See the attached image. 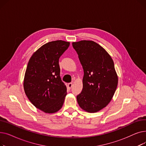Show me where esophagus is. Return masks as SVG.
<instances>
[{
  "label": "esophagus",
  "mask_w": 146,
  "mask_h": 146,
  "mask_svg": "<svg viewBox=\"0 0 146 146\" xmlns=\"http://www.w3.org/2000/svg\"><path fill=\"white\" fill-rule=\"evenodd\" d=\"M72 86H73V83H69L67 84V87L69 89H70Z\"/></svg>",
  "instance_id": "obj_1"
}]
</instances>
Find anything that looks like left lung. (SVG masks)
<instances>
[{"instance_id":"8db88e82","label":"left lung","mask_w":146,"mask_h":146,"mask_svg":"<svg viewBox=\"0 0 146 146\" xmlns=\"http://www.w3.org/2000/svg\"><path fill=\"white\" fill-rule=\"evenodd\" d=\"M82 66L83 89L77 96L80 108L96 112L108 105L118 85V76L113 61L106 50L93 41L72 43Z\"/></svg>"}]
</instances>
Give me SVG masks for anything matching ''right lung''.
Segmentation results:
<instances>
[{
    "instance_id": "add662e5",
    "label": "right lung",
    "mask_w": 146,
    "mask_h": 146,
    "mask_svg": "<svg viewBox=\"0 0 146 146\" xmlns=\"http://www.w3.org/2000/svg\"><path fill=\"white\" fill-rule=\"evenodd\" d=\"M70 42H49L37 50L30 58L24 80L25 94L36 108L54 113L62 107L67 88L60 78L59 58Z\"/></svg>"
}]
</instances>
